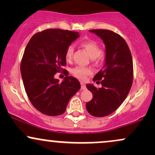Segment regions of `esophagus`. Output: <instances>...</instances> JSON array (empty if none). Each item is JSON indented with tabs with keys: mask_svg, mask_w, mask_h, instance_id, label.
I'll list each match as a JSON object with an SVG mask.
<instances>
[{
	"mask_svg": "<svg viewBox=\"0 0 155 155\" xmlns=\"http://www.w3.org/2000/svg\"><path fill=\"white\" fill-rule=\"evenodd\" d=\"M81 90H86V89H87V87H86V85H85L84 84L83 82H81Z\"/></svg>",
	"mask_w": 155,
	"mask_h": 155,
	"instance_id": "esophagus-1",
	"label": "esophagus"
}]
</instances>
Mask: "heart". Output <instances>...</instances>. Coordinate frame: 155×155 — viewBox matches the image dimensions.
<instances>
[{"instance_id": "obj_1", "label": "heart", "mask_w": 155, "mask_h": 155, "mask_svg": "<svg viewBox=\"0 0 155 155\" xmlns=\"http://www.w3.org/2000/svg\"><path fill=\"white\" fill-rule=\"evenodd\" d=\"M81 46L86 49L88 54L95 62H99L101 59V53H102V49L98 44L94 40L84 41L81 43ZM73 54H74V47L72 45L68 46L65 50V59L68 61H71L73 58ZM92 73V69L89 67L84 66H76L71 70V74L74 76H75L77 79L81 80H84L86 77Z\"/></svg>"}]
</instances>
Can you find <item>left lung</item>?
<instances>
[{
	"instance_id": "left-lung-1",
	"label": "left lung",
	"mask_w": 155,
	"mask_h": 155,
	"mask_svg": "<svg viewBox=\"0 0 155 155\" xmlns=\"http://www.w3.org/2000/svg\"><path fill=\"white\" fill-rule=\"evenodd\" d=\"M98 35L106 45V63L93 78L101 84L96 87L89 84L87 88L92 99L86 104L90 114L104 117L114 112L123 103L133 84V64L130 50L120 35L109 30H90Z\"/></svg>"
}]
</instances>
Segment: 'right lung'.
I'll return each instance as SVG.
<instances>
[{"label":"right lung","instance_id":"add662e5","mask_svg":"<svg viewBox=\"0 0 155 155\" xmlns=\"http://www.w3.org/2000/svg\"><path fill=\"white\" fill-rule=\"evenodd\" d=\"M79 36L78 32L50 28L33 35L25 49L20 65L25 90L32 105L44 114H63L81 88L78 79L68 76L63 68L65 50ZM62 71L66 77L59 83L54 76Z\"/></svg>","mask_w":155,"mask_h":155}]
</instances>
